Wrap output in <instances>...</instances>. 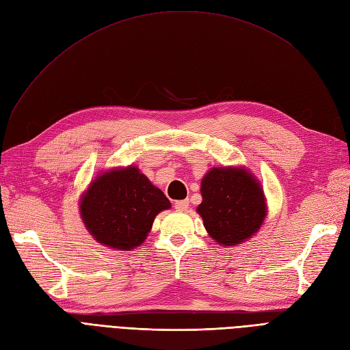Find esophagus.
Returning <instances> with one entry per match:
<instances>
[{
    "label": "esophagus",
    "mask_w": 350,
    "mask_h": 350,
    "mask_svg": "<svg viewBox=\"0 0 350 350\" xmlns=\"http://www.w3.org/2000/svg\"><path fill=\"white\" fill-rule=\"evenodd\" d=\"M188 200H179V201H175L174 207L178 210V211H185L188 208Z\"/></svg>",
    "instance_id": "34e87169"
}]
</instances>
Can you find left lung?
Returning <instances> with one entry per match:
<instances>
[{
	"mask_svg": "<svg viewBox=\"0 0 350 350\" xmlns=\"http://www.w3.org/2000/svg\"><path fill=\"white\" fill-rule=\"evenodd\" d=\"M200 191L197 213L221 247H237L256 235L267 216L262 185L245 166L211 167Z\"/></svg>",
	"mask_w": 350,
	"mask_h": 350,
	"instance_id": "8db88e82",
	"label": "left lung"
}]
</instances>
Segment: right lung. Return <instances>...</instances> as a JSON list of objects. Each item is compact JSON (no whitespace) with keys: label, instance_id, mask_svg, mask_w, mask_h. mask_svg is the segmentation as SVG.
Segmentation results:
<instances>
[{"label":"right lung","instance_id":"1","mask_svg":"<svg viewBox=\"0 0 350 350\" xmlns=\"http://www.w3.org/2000/svg\"><path fill=\"white\" fill-rule=\"evenodd\" d=\"M80 217L102 245L131 251L140 247L154 217L171 208V201L140 169L116 166L94 176L80 197Z\"/></svg>","mask_w":350,"mask_h":350}]
</instances>
